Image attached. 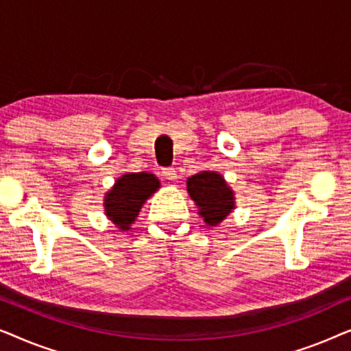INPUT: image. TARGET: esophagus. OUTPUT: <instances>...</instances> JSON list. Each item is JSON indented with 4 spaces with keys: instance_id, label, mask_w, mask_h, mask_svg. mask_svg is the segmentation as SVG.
<instances>
[{
    "instance_id": "esophagus-1",
    "label": "esophagus",
    "mask_w": 351,
    "mask_h": 351,
    "mask_svg": "<svg viewBox=\"0 0 351 351\" xmlns=\"http://www.w3.org/2000/svg\"><path fill=\"white\" fill-rule=\"evenodd\" d=\"M161 174L166 180H169V182L177 180V171L174 169V167H165V169L161 171Z\"/></svg>"
}]
</instances>
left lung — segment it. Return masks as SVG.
Returning <instances> with one entry per match:
<instances>
[{
    "label": "left lung",
    "mask_w": 351,
    "mask_h": 351,
    "mask_svg": "<svg viewBox=\"0 0 351 351\" xmlns=\"http://www.w3.org/2000/svg\"><path fill=\"white\" fill-rule=\"evenodd\" d=\"M186 190L199 208L204 222L217 225L234 208L233 191L228 189L222 176L214 171H203L186 180Z\"/></svg>",
    "instance_id": "obj_1"
}]
</instances>
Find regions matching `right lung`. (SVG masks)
<instances>
[{"instance_id":"obj_1","label":"right lung","mask_w":351,"mask_h":351,"mask_svg":"<svg viewBox=\"0 0 351 351\" xmlns=\"http://www.w3.org/2000/svg\"><path fill=\"white\" fill-rule=\"evenodd\" d=\"M160 189V182L148 172L124 174L105 196V213L121 230H128L136 220L148 196Z\"/></svg>"}]
</instances>
